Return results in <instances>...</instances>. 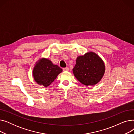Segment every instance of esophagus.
<instances>
[{
	"label": "esophagus",
	"instance_id": "34e87169",
	"mask_svg": "<svg viewBox=\"0 0 134 134\" xmlns=\"http://www.w3.org/2000/svg\"><path fill=\"white\" fill-rule=\"evenodd\" d=\"M63 71H69V68H68V67L63 68Z\"/></svg>",
	"mask_w": 134,
	"mask_h": 134
}]
</instances>
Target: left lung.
Listing matches in <instances>:
<instances>
[{
  "mask_svg": "<svg viewBox=\"0 0 134 134\" xmlns=\"http://www.w3.org/2000/svg\"><path fill=\"white\" fill-rule=\"evenodd\" d=\"M73 72L75 78L83 85H94L104 75V63L96 53H87L77 58Z\"/></svg>",
  "mask_w": 134,
  "mask_h": 134,
  "instance_id": "8db88e82",
  "label": "left lung"
}]
</instances>
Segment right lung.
<instances>
[{"instance_id": "obj_1", "label": "right lung", "mask_w": 134, "mask_h": 134, "mask_svg": "<svg viewBox=\"0 0 134 134\" xmlns=\"http://www.w3.org/2000/svg\"><path fill=\"white\" fill-rule=\"evenodd\" d=\"M62 71L58 66L46 59H41L34 67L33 76L35 80L44 87L49 86Z\"/></svg>"}]
</instances>
